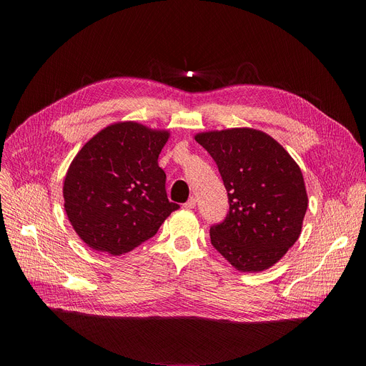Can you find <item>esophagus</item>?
<instances>
[{
  "mask_svg": "<svg viewBox=\"0 0 366 366\" xmlns=\"http://www.w3.org/2000/svg\"><path fill=\"white\" fill-rule=\"evenodd\" d=\"M184 207L187 209H194L196 207V199L194 197H189L187 203H184Z\"/></svg>",
  "mask_w": 366,
  "mask_h": 366,
  "instance_id": "34e87169",
  "label": "esophagus"
}]
</instances>
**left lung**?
Masks as SVG:
<instances>
[{"instance_id": "1", "label": "left lung", "mask_w": 366, "mask_h": 366, "mask_svg": "<svg viewBox=\"0 0 366 366\" xmlns=\"http://www.w3.org/2000/svg\"><path fill=\"white\" fill-rule=\"evenodd\" d=\"M218 166L228 194L225 219L210 242L240 272H262L300 237L307 210L301 169L286 149L255 129L196 134Z\"/></svg>"}]
</instances>
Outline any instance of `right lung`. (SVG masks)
Listing matches in <instances>:
<instances>
[{
    "instance_id": "obj_1",
    "label": "right lung",
    "mask_w": 366,
    "mask_h": 366,
    "mask_svg": "<svg viewBox=\"0 0 366 366\" xmlns=\"http://www.w3.org/2000/svg\"><path fill=\"white\" fill-rule=\"evenodd\" d=\"M169 132L124 122L101 130L72 160L64 182L75 233L94 251L120 255L157 233L179 206L166 194L159 154Z\"/></svg>"
}]
</instances>
